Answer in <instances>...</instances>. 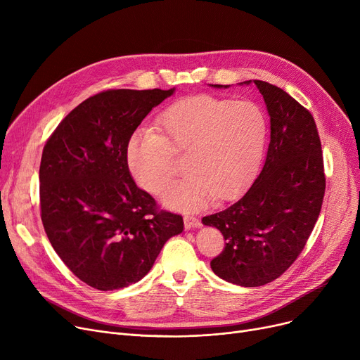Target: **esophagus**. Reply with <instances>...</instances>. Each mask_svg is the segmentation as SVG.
I'll return each mask as SVG.
<instances>
[{"mask_svg":"<svg viewBox=\"0 0 360 360\" xmlns=\"http://www.w3.org/2000/svg\"><path fill=\"white\" fill-rule=\"evenodd\" d=\"M184 223H185V229L190 231V229H197L201 226V221L194 217V216H185L184 217Z\"/></svg>","mask_w":360,"mask_h":360,"instance_id":"1","label":"esophagus"}]
</instances>
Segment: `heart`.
Segmentation results:
<instances>
[{"label": "heart", "mask_w": 360, "mask_h": 360, "mask_svg": "<svg viewBox=\"0 0 360 360\" xmlns=\"http://www.w3.org/2000/svg\"><path fill=\"white\" fill-rule=\"evenodd\" d=\"M158 134L140 129L127 144L132 176L159 194L175 174L174 155L186 153L188 175L170 185L163 204L197 212L216 200L239 194L252 179L266 146L269 122L254 102L195 94L165 109Z\"/></svg>", "instance_id": "heart-1"}]
</instances>
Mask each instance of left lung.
Listing matches in <instances>:
<instances>
[{
    "label": "left lung",
    "instance_id": "8db88e82",
    "mask_svg": "<svg viewBox=\"0 0 360 360\" xmlns=\"http://www.w3.org/2000/svg\"><path fill=\"white\" fill-rule=\"evenodd\" d=\"M254 84L270 115L266 163L238 201L202 217V224L219 229L226 240L212 270L243 288L267 285L292 266L305 248L326 193L323 150L311 112L277 86Z\"/></svg>",
    "mask_w": 360,
    "mask_h": 360
}]
</instances>
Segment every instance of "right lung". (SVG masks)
Segmentation results:
<instances>
[{
	"instance_id": "add662e5",
	"label": "right lung",
	"mask_w": 360,
	"mask_h": 360,
	"mask_svg": "<svg viewBox=\"0 0 360 360\" xmlns=\"http://www.w3.org/2000/svg\"><path fill=\"white\" fill-rule=\"evenodd\" d=\"M169 90H106L82 102L48 139L39 169L41 217L65 266L86 285L117 290L141 280L182 216L140 190L127 144Z\"/></svg>"
}]
</instances>
